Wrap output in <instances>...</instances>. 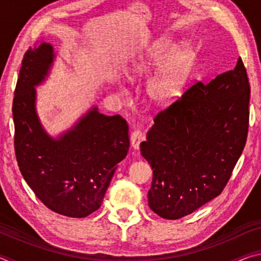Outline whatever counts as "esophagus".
I'll list each match as a JSON object with an SVG mask.
<instances>
[{
  "mask_svg": "<svg viewBox=\"0 0 261 261\" xmlns=\"http://www.w3.org/2000/svg\"><path fill=\"white\" fill-rule=\"evenodd\" d=\"M144 137H143V132L139 130H135L131 134V147L134 149H138L139 145L141 141H143Z\"/></svg>",
  "mask_w": 261,
  "mask_h": 261,
  "instance_id": "34e87169",
  "label": "esophagus"
}]
</instances>
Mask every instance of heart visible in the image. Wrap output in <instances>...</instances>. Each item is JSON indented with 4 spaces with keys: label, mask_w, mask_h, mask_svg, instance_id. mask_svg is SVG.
I'll list each match as a JSON object with an SVG mask.
<instances>
[{
    "label": "heart",
    "mask_w": 261,
    "mask_h": 261,
    "mask_svg": "<svg viewBox=\"0 0 261 261\" xmlns=\"http://www.w3.org/2000/svg\"><path fill=\"white\" fill-rule=\"evenodd\" d=\"M173 46L169 38L156 39L129 72V77L135 79L160 67L155 77L147 85L148 99L156 106L171 103L179 98L196 60V54L191 48L183 46L171 50Z\"/></svg>",
    "instance_id": "heart-1"
}]
</instances>
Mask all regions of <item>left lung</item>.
<instances>
[{"label": "left lung", "mask_w": 261, "mask_h": 261, "mask_svg": "<svg viewBox=\"0 0 261 261\" xmlns=\"http://www.w3.org/2000/svg\"><path fill=\"white\" fill-rule=\"evenodd\" d=\"M250 84L233 70L198 82L154 118L141 155L153 169L148 206L167 220L191 214L222 192L245 146Z\"/></svg>", "instance_id": "left-lung-1"}]
</instances>
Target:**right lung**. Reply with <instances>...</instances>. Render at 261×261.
I'll use <instances>...</instances> for the list:
<instances>
[{"label":"right lung","mask_w":261,"mask_h":261,"mask_svg":"<svg viewBox=\"0 0 261 261\" xmlns=\"http://www.w3.org/2000/svg\"><path fill=\"white\" fill-rule=\"evenodd\" d=\"M48 42L25 53L17 81L12 116L15 152L21 175L39 199L55 213L85 218L102 204L117 165L129 151V126L120 115L93 107L71 129L54 138L35 109V86L54 62Z\"/></svg>","instance_id":"1"}]
</instances>
